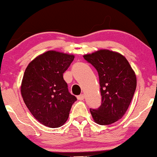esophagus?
Segmentation results:
<instances>
[{"label": "esophagus", "mask_w": 157, "mask_h": 157, "mask_svg": "<svg viewBox=\"0 0 157 157\" xmlns=\"http://www.w3.org/2000/svg\"><path fill=\"white\" fill-rule=\"evenodd\" d=\"M84 97H85L84 94H80L79 95V96H77V99H78L79 100H82L84 99Z\"/></svg>", "instance_id": "esophagus-1"}]
</instances>
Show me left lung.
Segmentation results:
<instances>
[{"instance_id":"obj_1","label":"left lung","mask_w":157,"mask_h":157,"mask_svg":"<svg viewBox=\"0 0 157 157\" xmlns=\"http://www.w3.org/2000/svg\"><path fill=\"white\" fill-rule=\"evenodd\" d=\"M97 69L100 79L101 105L90 109L96 123L112 124L124 116L136 87V77L128 61L121 54L100 49L83 55Z\"/></svg>"}]
</instances>
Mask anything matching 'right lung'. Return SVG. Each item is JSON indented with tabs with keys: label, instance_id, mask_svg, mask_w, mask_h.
Returning a JSON list of instances; mask_svg holds the SVG:
<instances>
[{
	"label": "right lung",
	"instance_id": "1",
	"mask_svg": "<svg viewBox=\"0 0 157 157\" xmlns=\"http://www.w3.org/2000/svg\"><path fill=\"white\" fill-rule=\"evenodd\" d=\"M74 58L73 55L48 51L35 57L25 70L21 87L23 101L45 126L54 128L63 125L77 100L63 77Z\"/></svg>",
	"mask_w": 157,
	"mask_h": 157
}]
</instances>
